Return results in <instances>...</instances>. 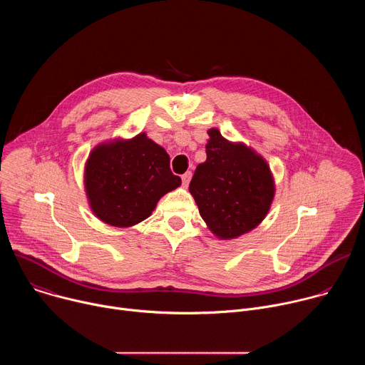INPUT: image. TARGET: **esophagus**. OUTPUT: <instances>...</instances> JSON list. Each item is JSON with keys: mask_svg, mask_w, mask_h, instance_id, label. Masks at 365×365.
<instances>
[{"mask_svg": "<svg viewBox=\"0 0 365 365\" xmlns=\"http://www.w3.org/2000/svg\"><path fill=\"white\" fill-rule=\"evenodd\" d=\"M190 179H192V173H190V172H186L185 175H182V183H183L185 187H187Z\"/></svg>", "mask_w": 365, "mask_h": 365, "instance_id": "1", "label": "esophagus"}]
</instances>
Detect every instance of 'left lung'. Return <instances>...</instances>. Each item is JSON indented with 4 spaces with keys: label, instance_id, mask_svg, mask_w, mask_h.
<instances>
[{
    "label": "left lung",
    "instance_id": "1",
    "mask_svg": "<svg viewBox=\"0 0 365 365\" xmlns=\"http://www.w3.org/2000/svg\"><path fill=\"white\" fill-rule=\"evenodd\" d=\"M206 160L189 185L206 227L220 240L238 238L263 222L276 183L262 154L242 141H230L218 128L207 130Z\"/></svg>",
    "mask_w": 365,
    "mask_h": 365
}]
</instances>
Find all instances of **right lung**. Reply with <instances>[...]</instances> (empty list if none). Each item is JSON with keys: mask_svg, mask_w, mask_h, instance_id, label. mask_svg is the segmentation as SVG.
I'll return each mask as SVG.
<instances>
[{"mask_svg": "<svg viewBox=\"0 0 365 365\" xmlns=\"http://www.w3.org/2000/svg\"><path fill=\"white\" fill-rule=\"evenodd\" d=\"M169 165L166 150L145 133L96 144L83 168L91 211L111 227L137 225L153 214L160 197L182 185Z\"/></svg>", "mask_w": 365, "mask_h": 365, "instance_id": "1", "label": "right lung"}]
</instances>
